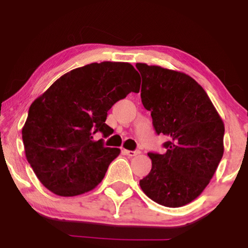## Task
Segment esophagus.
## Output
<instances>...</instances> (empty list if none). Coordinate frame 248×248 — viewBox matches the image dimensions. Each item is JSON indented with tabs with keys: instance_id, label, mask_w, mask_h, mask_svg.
Here are the masks:
<instances>
[{
	"instance_id": "1",
	"label": "esophagus",
	"mask_w": 248,
	"mask_h": 248,
	"mask_svg": "<svg viewBox=\"0 0 248 248\" xmlns=\"http://www.w3.org/2000/svg\"><path fill=\"white\" fill-rule=\"evenodd\" d=\"M124 153L126 154L127 156H130V157H133V156L138 155V154H139V152H136V150H127V149H124Z\"/></svg>"
}]
</instances>
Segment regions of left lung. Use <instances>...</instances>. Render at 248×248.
Here are the masks:
<instances>
[{
    "label": "left lung",
    "instance_id": "left-lung-1",
    "mask_svg": "<svg viewBox=\"0 0 248 248\" xmlns=\"http://www.w3.org/2000/svg\"><path fill=\"white\" fill-rule=\"evenodd\" d=\"M141 100L156 133L166 135L164 154L148 153L152 170L140 186L168 207L191 203L204 191L224 154V122L204 88L179 71L138 62Z\"/></svg>",
    "mask_w": 248,
    "mask_h": 248
}]
</instances>
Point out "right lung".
I'll use <instances>...</instances> for the list:
<instances>
[{
    "label": "right lung",
    "mask_w": 248,
    "mask_h": 248,
    "mask_svg": "<svg viewBox=\"0 0 248 248\" xmlns=\"http://www.w3.org/2000/svg\"><path fill=\"white\" fill-rule=\"evenodd\" d=\"M140 76L129 62H92L65 73L31 104L22 128L27 160L46 189L62 197L91 191L120 154L93 135H110L107 112L130 92Z\"/></svg>",
    "instance_id": "add662e5"
}]
</instances>
